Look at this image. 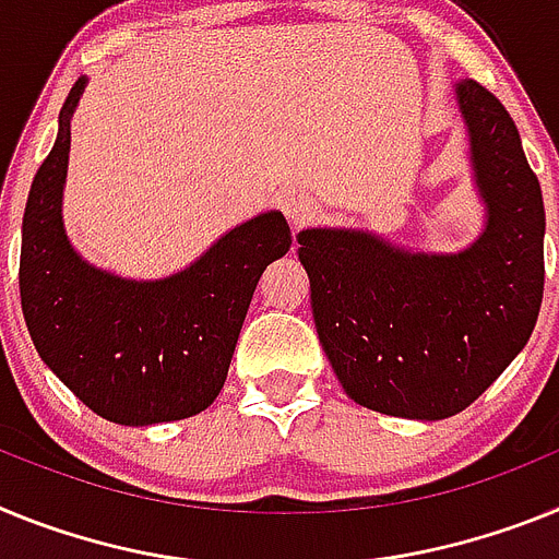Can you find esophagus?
<instances>
[{
	"mask_svg": "<svg viewBox=\"0 0 559 559\" xmlns=\"http://www.w3.org/2000/svg\"><path fill=\"white\" fill-rule=\"evenodd\" d=\"M284 213L286 219L293 222L295 230H300V227H307L309 222H314V216H318V202H314L312 197H307V193H289V197L284 199Z\"/></svg>",
	"mask_w": 559,
	"mask_h": 559,
	"instance_id": "esophagus-1",
	"label": "esophagus"
}]
</instances>
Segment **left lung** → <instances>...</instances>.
<instances>
[{"instance_id": "left-lung-1", "label": "left lung", "mask_w": 559, "mask_h": 559, "mask_svg": "<svg viewBox=\"0 0 559 559\" xmlns=\"http://www.w3.org/2000/svg\"><path fill=\"white\" fill-rule=\"evenodd\" d=\"M487 230L455 255L407 252L360 230H304L320 346L357 405L448 419L518 357L543 300L546 211L521 134L478 81L455 86Z\"/></svg>"}]
</instances>
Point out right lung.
<instances>
[{
    "label": "right lung",
    "instance_id": "obj_1",
    "mask_svg": "<svg viewBox=\"0 0 559 559\" xmlns=\"http://www.w3.org/2000/svg\"><path fill=\"white\" fill-rule=\"evenodd\" d=\"M67 95L52 152L33 179L22 222L19 289L41 360L90 411L118 425H157L205 411L227 380L233 348L266 264L293 233L261 213L165 281H123L78 259L61 225L70 115Z\"/></svg>",
    "mask_w": 559,
    "mask_h": 559
}]
</instances>
